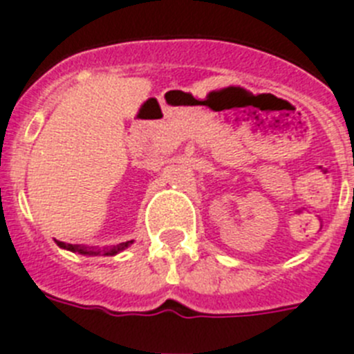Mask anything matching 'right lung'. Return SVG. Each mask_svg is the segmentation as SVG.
Here are the masks:
<instances>
[{
  "mask_svg": "<svg viewBox=\"0 0 354 354\" xmlns=\"http://www.w3.org/2000/svg\"><path fill=\"white\" fill-rule=\"evenodd\" d=\"M131 243H132V241H123V243H120V245H118V247H113V249L105 250V256L118 254L120 250H123V249H125V247L131 245ZM57 245L62 247V249L71 250V252H78V254H86V256L100 254V252H96V250H91V249H87V247H84V245H73V243H66V241H59V240H57Z\"/></svg>",
  "mask_w": 354,
  "mask_h": 354,
  "instance_id": "1",
  "label": "right lung"
}]
</instances>
